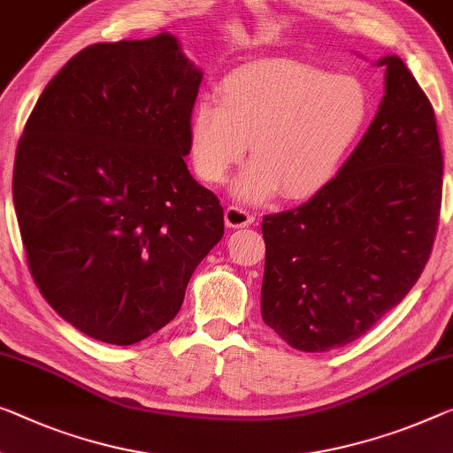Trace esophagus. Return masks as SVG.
<instances>
[{
    "instance_id": "obj_1",
    "label": "esophagus",
    "mask_w": 453,
    "mask_h": 453,
    "mask_svg": "<svg viewBox=\"0 0 453 453\" xmlns=\"http://www.w3.org/2000/svg\"><path fill=\"white\" fill-rule=\"evenodd\" d=\"M253 214L247 212L245 208L241 206H228L225 211V225L228 228H245L249 225H253Z\"/></svg>"
}]
</instances>
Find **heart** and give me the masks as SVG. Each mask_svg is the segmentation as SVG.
Segmentation results:
<instances>
[{
  "label": "heart",
  "instance_id": "heart-1",
  "mask_svg": "<svg viewBox=\"0 0 453 453\" xmlns=\"http://www.w3.org/2000/svg\"><path fill=\"white\" fill-rule=\"evenodd\" d=\"M371 119V93L354 74L289 58L247 62L203 95L188 117V157L204 184H222L249 145L250 162L234 180L242 203L314 196Z\"/></svg>",
  "mask_w": 453,
  "mask_h": 453
}]
</instances>
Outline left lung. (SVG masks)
Returning a JSON list of instances; mask_svg holds the SVG:
<instances>
[{"label":"left lung","mask_w":453,"mask_h":453,"mask_svg":"<svg viewBox=\"0 0 453 453\" xmlns=\"http://www.w3.org/2000/svg\"><path fill=\"white\" fill-rule=\"evenodd\" d=\"M350 157L308 203L263 219L261 316L289 346L350 344L405 297L434 247L443 156L429 99L395 54Z\"/></svg>","instance_id":"left-lung-1"}]
</instances>
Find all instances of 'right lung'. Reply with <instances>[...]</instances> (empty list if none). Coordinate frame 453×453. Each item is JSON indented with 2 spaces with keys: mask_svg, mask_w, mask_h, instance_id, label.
<instances>
[{
  "mask_svg": "<svg viewBox=\"0 0 453 453\" xmlns=\"http://www.w3.org/2000/svg\"><path fill=\"white\" fill-rule=\"evenodd\" d=\"M200 82L168 32L88 46L42 90L18 143L27 267L54 311L101 342L172 322L225 234L219 198L184 162Z\"/></svg>",
  "mask_w": 453,
  "mask_h": 453,
  "instance_id": "obj_1",
  "label": "right lung"
}]
</instances>
